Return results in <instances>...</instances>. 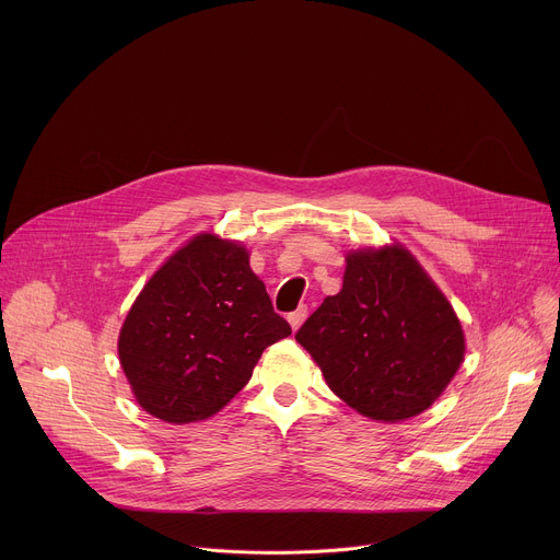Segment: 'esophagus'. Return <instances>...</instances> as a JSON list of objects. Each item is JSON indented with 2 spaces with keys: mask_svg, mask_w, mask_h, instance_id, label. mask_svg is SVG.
I'll return each instance as SVG.
<instances>
[{
  "mask_svg": "<svg viewBox=\"0 0 560 560\" xmlns=\"http://www.w3.org/2000/svg\"><path fill=\"white\" fill-rule=\"evenodd\" d=\"M305 316H307V307L305 305H299L294 312L288 314V322H290L292 330H299V326L305 322Z\"/></svg>",
  "mask_w": 560,
  "mask_h": 560,
  "instance_id": "1",
  "label": "esophagus"
}]
</instances>
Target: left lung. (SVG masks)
Here are the masks:
<instances>
[{
  "label": "left lung",
  "instance_id": "left-lung-1",
  "mask_svg": "<svg viewBox=\"0 0 560 560\" xmlns=\"http://www.w3.org/2000/svg\"><path fill=\"white\" fill-rule=\"evenodd\" d=\"M346 261L341 292L312 312L296 341L363 417H417L463 363L458 316L404 246L352 250Z\"/></svg>",
  "mask_w": 560,
  "mask_h": 560
}]
</instances>
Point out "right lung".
I'll list each match as a JSON object with an SVG mask.
<instances>
[{"instance_id":"1","label":"right lung","mask_w":560,"mask_h":560,"mask_svg":"<svg viewBox=\"0 0 560 560\" xmlns=\"http://www.w3.org/2000/svg\"><path fill=\"white\" fill-rule=\"evenodd\" d=\"M290 335L248 250L206 232L150 277L117 350L137 404L184 425L217 415L250 381L264 350Z\"/></svg>"}]
</instances>
